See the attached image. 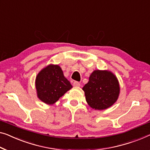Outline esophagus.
<instances>
[{
	"mask_svg": "<svg viewBox=\"0 0 150 150\" xmlns=\"http://www.w3.org/2000/svg\"><path fill=\"white\" fill-rule=\"evenodd\" d=\"M73 86L76 87V88H79V87L81 86V84H80L79 82L75 81V82H73Z\"/></svg>",
	"mask_w": 150,
	"mask_h": 150,
	"instance_id": "1",
	"label": "esophagus"
}]
</instances>
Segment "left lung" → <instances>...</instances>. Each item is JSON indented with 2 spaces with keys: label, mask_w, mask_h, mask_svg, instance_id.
Wrapping results in <instances>:
<instances>
[{
  "label": "left lung",
  "mask_w": 150,
  "mask_h": 150,
  "mask_svg": "<svg viewBox=\"0 0 150 150\" xmlns=\"http://www.w3.org/2000/svg\"><path fill=\"white\" fill-rule=\"evenodd\" d=\"M89 106L95 110H105L115 103L120 93L119 82L108 70H95L89 81L82 88Z\"/></svg>",
  "instance_id": "1"
}]
</instances>
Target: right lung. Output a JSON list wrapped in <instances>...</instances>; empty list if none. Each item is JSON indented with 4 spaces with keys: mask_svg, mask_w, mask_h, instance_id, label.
Instances as JSON below:
<instances>
[{
    "mask_svg": "<svg viewBox=\"0 0 150 150\" xmlns=\"http://www.w3.org/2000/svg\"><path fill=\"white\" fill-rule=\"evenodd\" d=\"M37 96L46 104H53L73 88L59 64H50L35 77Z\"/></svg>",
    "mask_w": 150,
    "mask_h": 150,
    "instance_id": "right-lung-1",
    "label": "right lung"
}]
</instances>
